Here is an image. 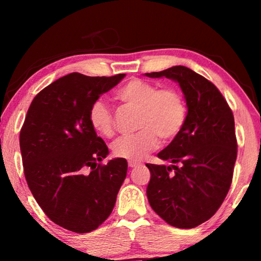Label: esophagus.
Here are the masks:
<instances>
[{
  "label": "esophagus",
  "instance_id": "obj_1",
  "mask_svg": "<svg viewBox=\"0 0 261 261\" xmlns=\"http://www.w3.org/2000/svg\"><path fill=\"white\" fill-rule=\"evenodd\" d=\"M139 165H140V163L139 162H134V160H129V162H128V166L129 167H137Z\"/></svg>",
  "mask_w": 261,
  "mask_h": 261
}]
</instances>
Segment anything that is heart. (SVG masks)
I'll return each mask as SVG.
<instances>
[{"label":"heart","instance_id":"obj_1","mask_svg":"<svg viewBox=\"0 0 261 261\" xmlns=\"http://www.w3.org/2000/svg\"><path fill=\"white\" fill-rule=\"evenodd\" d=\"M114 97L122 105L138 109L135 134L124 135L114 142L113 152L119 158L140 160L154 149L159 138L172 140L187 120V105L174 88L158 89L155 84L142 80H132L117 89ZM89 122L96 133L113 137V114L102 102H95L89 110Z\"/></svg>","mask_w":261,"mask_h":261}]
</instances>
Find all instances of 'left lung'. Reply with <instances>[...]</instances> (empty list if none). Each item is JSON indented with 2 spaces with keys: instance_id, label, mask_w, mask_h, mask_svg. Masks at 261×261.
I'll return each instance as SVG.
<instances>
[{
  "instance_id": "left-lung-1",
  "label": "left lung",
  "mask_w": 261,
  "mask_h": 261,
  "mask_svg": "<svg viewBox=\"0 0 261 261\" xmlns=\"http://www.w3.org/2000/svg\"><path fill=\"white\" fill-rule=\"evenodd\" d=\"M145 76L177 82L188 107L179 134L158 153L173 165L146 164L149 205L171 226L195 228L217 212L229 191L238 155L233 113L219 89L189 67Z\"/></svg>"
}]
</instances>
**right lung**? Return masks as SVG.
Segmentation results:
<instances>
[{"label": "right lung", "instance_id": "right-lung-1", "mask_svg": "<svg viewBox=\"0 0 261 261\" xmlns=\"http://www.w3.org/2000/svg\"><path fill=\"white\" fill-rule=\"evenodd\" d=\"M124 76L59 78L35 96L21 128L28 188L49 220L74 233L95 230L108 219L126 178V159L102 165L108 147L89 122L90 107Z\"/></svg>", "mask_w": 261, "mask_h": 261}]
</instances>
